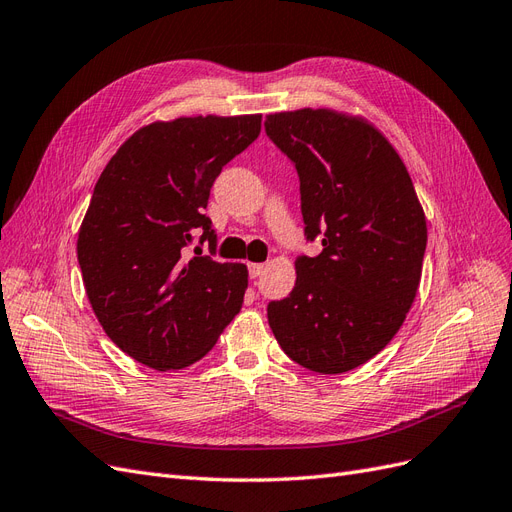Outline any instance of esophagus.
Returning <instances> with one entry per match:
<instances>
[{
  "mask_svg": "<svg viewBox=\"0 0 512 512\" xmlns=\"http://www.w3.org/2000/svg\"><path fill=\"white\" fill-rule=\"evenodd\" d=\"M261 272H264V264H248V274H251V279H257Z\"/></svg>",
  "mask_w": 512,
  "mask_h": 512,
  "instance_id": "1",
  "label": "esophagus"
}]
</instances>
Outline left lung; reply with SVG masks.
Here are the masks:
<instances>
[{
	"label": "left lung",
	"mask_w": 512,
	"mask_h": 512,
	"mask_svg": "<svg viewBox=\"0 0 512 512\" xmlns=\"http://www.w3.org/2000/svg\"><path fill=\"white\" fill-rule=\"evenodd\" d=\"M266 135L300 178L306 240L296 285L268 304V324L300 367L334 375L371 360L412 309L427 221L410 173L367 120L330 109L272 113Z\"/></svg>",
	"instance_id": "obj_1"
}]
</instances>
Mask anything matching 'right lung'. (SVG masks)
<instances>
[{
    "instance_id": "right-lung-1",
    "label": "right lung",
    "mask_w": 512,
    "mask_h": 512,
    "mask_svg": "<svg viewBox=\"0 0 512 512\" xmlns=\"http://www.w3.org/2000/svg\"><path fill=\"white\" fill-rule=\"evenodd\" d=\"M259 130L261 115L154 122L100 173L77 240L83 285L107 337L145 367L201 360L242 309L248 270L212 257L216 231L203 210L218 173ZM197 235L210 256L198 247L190 257Z\"/></svg>"
}]
</instances>
